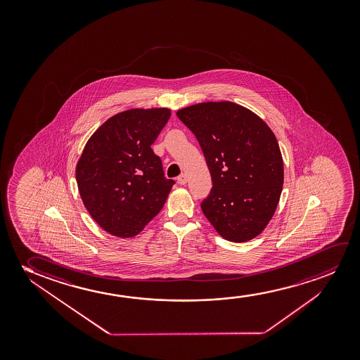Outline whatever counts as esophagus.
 Listing matches in <instances>:
<instances>
[{
  "instance_id": "34e87169",
  "label": "esophagus",
  "mask_w": 360,
  "mask_h": 360,
  "mask_svg": "<svg viewBox=\"0 0 360 360\" xmlns=\"http://www.w3.org/2000/svg\"><path fill=\"white\" fill-rule=\"evenodd\" d=\"M177 182L179 183L181 186H184V184L187 183V174L182 173V174L177 178Z\"/></svg>"
}]
</instances>
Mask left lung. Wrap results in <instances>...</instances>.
<instances>
[{
    "label": "left lung",
    "mask_w": 360,
    "mask_h": 360,
    "mask_svg": "<svg viewBox=\"0 0 360 360\" xmlns=\"http://www.w3.org/2000/svg\"><path fill=\"white\" fill-rule=\"evenodd\" d=\"M202 148L212 188L204 215L225 240L250 241L276 212L284 168L276 135L257 114L232 102H207L177 112Z\"/></svg>",
    "instance_id": "8db88e82"
}]
</instances>
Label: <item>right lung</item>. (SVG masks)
Wrapping results in <instances>:
<instances>
[{"instance_id": "right-lung-1", "label": "right lung", "mask_w": 360, "mask_h": 360, "mask_svg": "<svg viewBox=\"0 0 360 360\" xmlns=\"http://www.w3.org/2000/svg\"><path fill=\"white\" fill-rule=\"evenodd\" d=\"M171 117L167 108L129 109L91 136L76 167L84 207L114 236L133 237L161 212L174 181L151 148Z\"/></svg>"}]
</instances>
